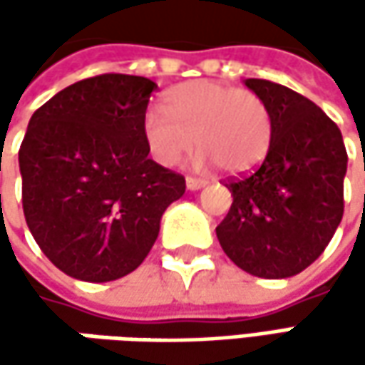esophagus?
Instances as JSON below:
<instances>
[{
	"instance_id": "esophagus-1",
	"label": "esophagus",
	"mask_w": 365,
	"mask_h": 365,
	"mask_svg": "<svg viewBox=\"0 0 365 365\" xmlns=\"http://www.w3.org/2000/svg\"><path fill=\"white\" fill-rule=\"evenodd\" d=\"M205 185V180H201V178H192V176H187V189L189 190H199V189H203Z\"/></svg>"
}]
</instances>
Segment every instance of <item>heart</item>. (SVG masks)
I'll return each instance as SVG.
<instances>
[{
	"label": "heart",
	"mask_w": 365,
	"mask_h": 365,
	"mask_svg": "<svg viewBox=\"0 0 365 365\" xmlns=\"http://www.w3.org/2000/svg\"><path fill=\"white\" fill-rule=\"evenodd\" d=\"M160 111H150L142 133L150 154L176 166L192 144L203 148L199 164L217 162L230 173H245L266 158L272 144V113L252 91L215 81L180 83L162 95Z\"/></svg>",
	"instance_id": "heart-1"
}]
</instances>
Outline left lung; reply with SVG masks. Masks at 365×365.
<instances>
[{"label":"left lung","instance_id":"obj_1","mask_svg":"<svg viewBox=\"0 0 365 365\" xmlns=\"http://www.w3.org/2000/svg\"><path fill=\"white\" fill-rule=\"evenodd\" d=\"M272 113V144L250 175L227 178L233 203L217 225L227 258L258 278L311 266L344 217L347 152L335 121L301 93L245 78Z\"/></svg>","mask_w":365,"mask_h":365}]
</instances>
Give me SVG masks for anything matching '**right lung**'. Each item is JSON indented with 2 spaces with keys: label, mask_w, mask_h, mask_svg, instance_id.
Instances as JSON below:
<instances>
[{
  "label": "right lung",
  "mask_w": 365,
  "mask_h": 365,
  "mask_svg": "<svg viewBox=\"0 0 365 365\" xmlns=\"http://www.w3.org/2000/svg\"><path fill=\"white\" fill-rule=\"evenodd\" d=\"M156 83L107 73L36 109L20 146L24 217L44 256L85 282L133 272L185 176L148 158L142 121Z\"/></svg>",
  "instance_id": "1"
}]
</instances>
